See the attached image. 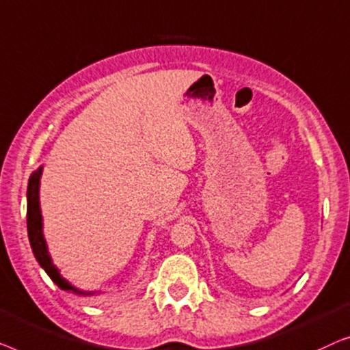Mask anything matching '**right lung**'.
<instances>
[{
    "instance_id": "add662e5",
    "label": "right lung",
    "mask_w": 350,
    "mask_h": 350,
    "mask_svg": "<svg viewBox=\"0 0 350 350\" xmlns=\"http://www.w3.org/2000/svg\"><path fill=\"white\" fill-rule=\"evenodd\" d=\"M41 176H42V166L31 173L28 180V190H27V228H28V239L31 250L36 257L38 263L41 268L49 274L53 282H55L62 290L66 292H72L76 295H95L96 292H83V290L76 288L68 280L63 278L58 271V268L53 265L51 254H49L47 243L44 239L42 233V214H41V204H39V185H41Z\"/></svg>"
}]
</instances>
